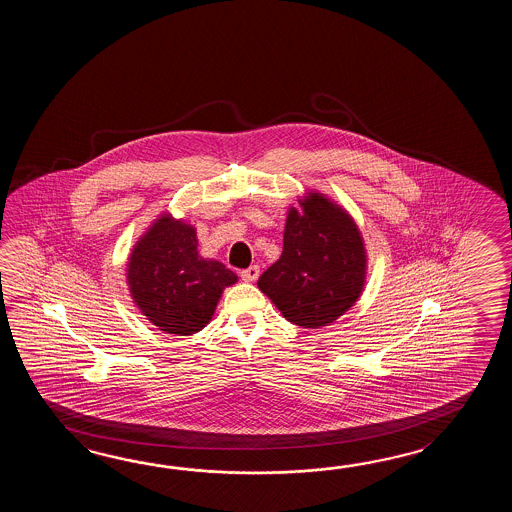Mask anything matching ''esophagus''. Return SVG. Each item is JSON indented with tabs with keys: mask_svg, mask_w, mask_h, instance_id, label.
Wrapping results in <instances>:
<instances>
[{
	"mask_svg": "<svg viewBox=\"0 0 512 512\" xmlns=\"http://www.w3.org/2000/svg\"><path fill=\"white\" fill-rule=\"evenodd\" d=\"M258 276H260V267H258V265H251L249 269L241 271V278H243L245 282H256Z\"/></svg>",
	"mask_w": 512,
	"mask_h": 512,
	"instance_id": "34e87169",
	"label": "esophagus"
}]
</instances>
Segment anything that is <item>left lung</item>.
<instances>
[{"instance_id": "obj_1", "label": "left lung", "mask_w": 512, "mask_h": 512, "mask_svg": "<svg viewBox=\"0 0 512 512\" xmlns=\"http://www.w3.org/2000/svg\"><path fill=\"white\" fill-rule=\"evenodd\" d=\"M300 210L289 208L280 260L258 280L289 322L329 326L359 300L368 256L348 210L320 192H307Z\"/></svg>"}]
</instances>
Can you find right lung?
<instances>
[{
	"mask_svg": "<svg viewBox=\"0 0 512 512\" xmlns=\"http://www.w3.org/2000/svg\"><path fill=\"white\" fill-rule=\"evenodd\" d=\"M126 280L133 302L153 326L186 337L207 326L223 289L238 276L221 261L201 258L196 229L164 212L135 243Z\"/></svg>",
	"mask_w": 512,
	"mask_h": 512,
	"instance_id": "add662e5",
	"label": "right lung"
}]
</instances>
